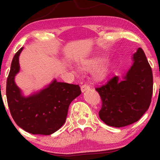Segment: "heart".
Listing matches in <instances>:
<instances>
[{
  "label": "heart",
  "mask_w": 160,
  "mask_h": 160,
  "mask_svg": "<svg viewBox=\"0 0 160 160\" xmlns=\"http://www.w3.org/2000/svg\"><path fill=\"white\" fill-rule=\"evenodd\" d=\"M97 69H99V68H97Z\"/></svg>",
  "instance_id": "b5f03b06"
}]
</instances>
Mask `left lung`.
Masks as SVG:
<instances>
[{
  "mask_svg": "<svg viewBox=\"0 0 160 160\" xmlns=\"http://www.w3.org/2000/svg\"><path fill=\"white\" fill-rule=\"evenodd\" d=\"M22 47L12 58L7 79L6 97L10 113L21 128L32 134L51 135L65 123L69 105L81 94L80 87L54 79L44 88L25 96L15 82L20 72Z\"/></svg>",
  "mask_w": 160,
  "mask_h": 160,
  "instance_id": "obj_1",
  "label": "left lung"
}]
</instances>
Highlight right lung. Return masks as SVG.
<instances>
[{
    "label": "right lung",
    "instance_id": "add662e5",
    "mask_svg": "<svg viewBox=\"0 0 160 160\" xmlns=\"http://www.w3.org/2000/svg\"><path fill=\"white\" fill-rule=\"evenodd\" d=\"M132 61L121 79L113 77L107 85L95 89L102 102L99 117L108 126L120 128L136 122L150 107L153 89L151 67L139 48Z\"/></svg>",
    "mask_w": 160,
    "mask_h": 160
}]
</instances>
